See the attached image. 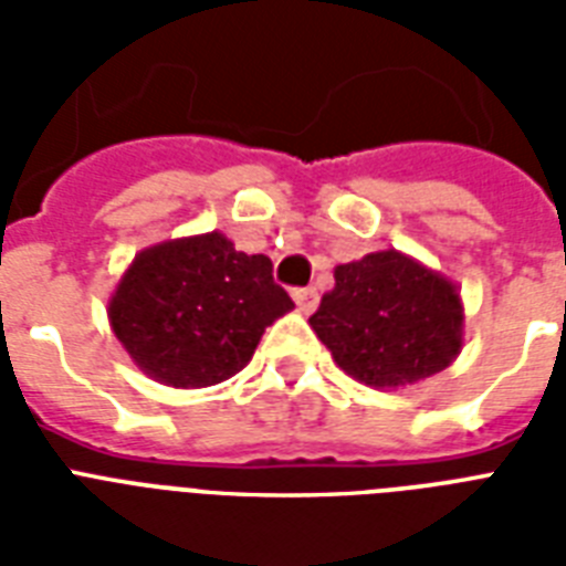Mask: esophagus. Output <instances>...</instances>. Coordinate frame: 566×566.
I'll use <instances>...</instances> for the list:
<instances>
[{"instance_id": "esophagus-1", "label": "esophagus", "mask_w": 566, "mask_h": 566, "mask_svg": "<svg viewBox=\"0 0 566 566\" xmlns=\"http://www.w3.org/2000/svg\"><path fill=\"white\" fill-rule=\"evenodd\" d=\"M293 302H296V308H300L302 314H311L319 302L317 287H296V291H293Z\"/></svg>"}]
</instances>
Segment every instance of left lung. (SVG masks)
Instances as JSON below:
<instances>
[{
  "label": "left lung",
  "instance_id": "1",
  "mask_svg": "<svg viewBox=\"0 0 566 566\" xmlns=\"http://www.w3.org/2000/svg\"><path fill=\"white\" fill-rule=\"evenodd\" d=\"M337 367L370 387H405L447 370L461 353L455 284L385 249L335 270V291L308 319Z\"/></svg>",
  "mask_w": 566,
  "mask_h": 566
}]
</instances>
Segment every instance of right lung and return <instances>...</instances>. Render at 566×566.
<instances>
[{
  "label": "right lung",
  "mask_w": 566,
  "mask_h": 566,
  "mask_svg": "<svg viewBox=\"0 0 566 566\" xmlns=\"http://www.w3.org/2000/svg\"><path fill=\"white\" fill-rule=\"evenodd\" d=\"M291 308L270 258L211 231L144 249L119 279L108 319L146 376L208 387L243 370L264 328Z\"/></svg>",
  "instance_id": "obj_1"
}]
</instances>
